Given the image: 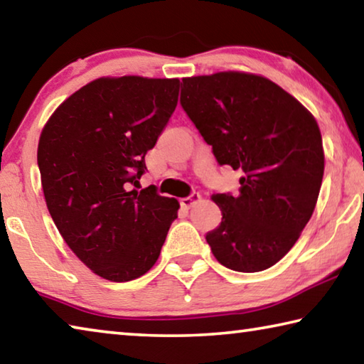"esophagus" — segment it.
<instances>
[{"label":"esophagus","instance_id":"34e87169","mask_svg":"<svg viewBox=\"0 0 364 364\" xmlns=\"http://www.w3.org/2000/svg\"><path fill=\"white\" fill-rule=\"evenodd\" d=\"M199 200H200V194L196 193V191H193V193H191L188 197H183L181 205L184 208H191L194 204H197V202H199Z\"/></svg>","mask_w":364,"mask_h":364}]
</instances>
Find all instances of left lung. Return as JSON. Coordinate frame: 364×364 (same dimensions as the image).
Wrapping results in <instances>:
<instances>
[{"label":"left lung","mask_w":364,"mask_h":364,"mask_svg":"<svg viewBox=\"0 0 364 364\" xmlns=\"http://www.w3.org/2000/svg\"><path fill=\"white\" fill-rule=\"evenodd\" d=\"M180 104L220 165L241 170L237 196L213 194L205 234L226 268L255 273L284 257L315 210L324 173L313 115L268 78L241 72L183 78Z\"/></svg>","instance_id":"obj_1"}]
</instances>
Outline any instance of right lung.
Returning a JSON list of instances; mask_svg holds the SVG:
<instances>
[{"mask_svg":"<svg viewBox=\"0 0 364 364\" xmlns=\"http://www.w3.org/2000/svg\"><path fill=\"white\" fill-rule=\"evenodd\" d=\"M178 78H97L65 100L43 128L38 168L60 236L97 276L136 279L157 262L180 202L144 175L178 102Z\"/></svg>","mask_w":364,"mask_h":364,"instance_id":"add662e5","label":"right lung"}]
</instances>
